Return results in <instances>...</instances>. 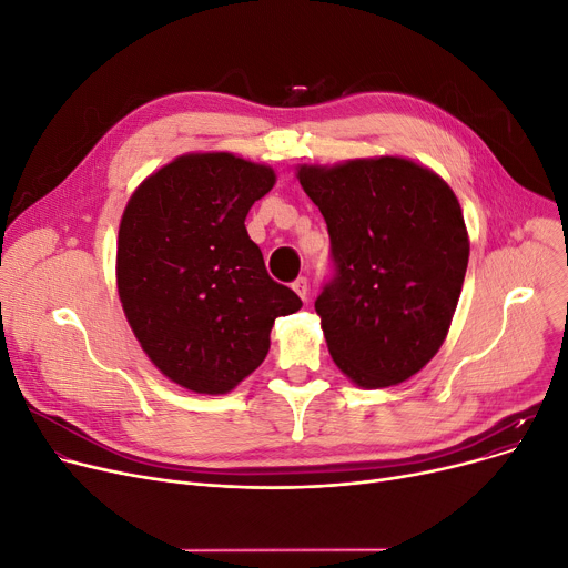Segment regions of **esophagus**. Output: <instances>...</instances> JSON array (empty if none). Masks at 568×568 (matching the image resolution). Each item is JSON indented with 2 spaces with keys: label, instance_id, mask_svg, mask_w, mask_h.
<instances>
[{
  "label": "esophagus",
  "instance_id": "esophagus-1",
  "mask_svg": "<svg viewBox=\"0 0 568 568\" xmlns=\"http://www.w3.org/2000/svg\"><path fill=\"white\" fill-rule=\"evenodd\" d=\"M292 290L302 296V300L306 302L308 300V278H304V276H300L296 278L294 283H292Z\"/></svg>",
  "mask_w": 568,
  "mask_h": 568
}]
</instances>
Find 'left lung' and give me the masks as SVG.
I'll list each match as a JSON object with an SVG mask.
<instances>
[{
    "label": "left lung",
    "instance_id": "left-lung-1",
    "mask_svg": "<svg viewBox=\"0 0 568 568\" xmlns=\"http://www.w3.org/2000/svg\"><path fill=\"white\" fill-rule=\"evenodd\" d=\"M332 239L334 278L315 300L334 364L364 389L419 373L449 334L469 239L458 197L400 156L296 170Z\"/></svg>",
    "mask_w": 568,
    "mask_h": 568
}]
</instances>
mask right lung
Wrapping results in <instances>:
<instances>
[{
	"instance_id": "add662e5",
	"label": "right lung",
	"mask_w": 568,
	"mask_h": 568,
	"mask_svg": "<svg viewBox=\"0 0 568 568\" xmlns=\"http://www.w3.org/2000/svg\"><path fill=\"white\" fill-rule=\"evenodd\" d=\"M274 184L268 165L186 154L146 176L124 209L119 300L152 364L189 392H232L264 362L274 320L302 308L266 274L244 225Z\"/></svg>"
}]
</instances>
